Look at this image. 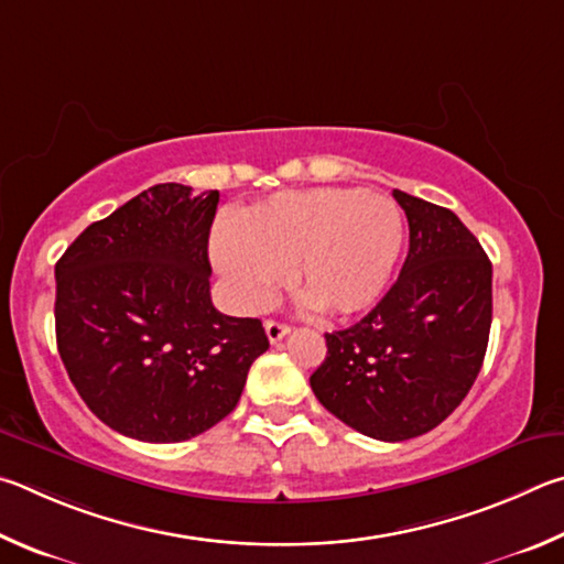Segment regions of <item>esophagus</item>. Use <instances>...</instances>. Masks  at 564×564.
Returning a JSON list of instances; mask_svg holds the SVG:
<instances>
[{"instance_id": "esophagus-1", "label": "esophagus", "mask_w": 564, "mask_h": 564, "mask_svg": "<svg viewBox=\"0 0 564 564\" xmlns=\"http://www.w3.org/2000/svg\"><path fill=\"white\" fill-rule=\"evenodd\" d=\"M264 332H267V339H270L272 344H276L280 339L288 337V334H290V327H288V324H282V322L267 319V322H264Z\"/></svg>"}]
</instances>
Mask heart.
<instances>
[{"label":"heart","instance_id":"heart-1","mask_svg":"<svg viewBox=\"0 0 564 564\" xmlns=\"http://www.w3.org/2000/svg\"><path fill=\"white\" fill-rule=\"evenodd\" d=\"M403 245V217L387 195L312 187L245 210L213 235V260L235 302L257 312L288 282L324 317H351L387 290Z\"/></svg>","mask_w":564,"mask_h":564}]
</instances>
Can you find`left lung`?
<instances>
[{"instance_id":"obj_1","label":"left lung","mask_w":564,"mask_h":564,"mask_svg":"<svg viewBox=\"0 0 564 564\" xmlns=\"http://www.w3.org/2000/svg\"><path fill=\"white\" fill-rule=\"evenodd\" d=\"M409 220L399 280L367 317L324 334L314 397L354 431L409 441L446 421L478 379L492 322V264L448 207L393 191Z\"/></svg>"}]
</instances>
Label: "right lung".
<instances>
[{
  "instance_id": "1",
  "label": "right lung",
  "mask_w": 564,
  "mask_h": 564,
  "mask_svg": "<svg viewBox=\"0 0 564 564\" xmlns=\"http://www.w3.org/2000/svg\"><path fill=\"white\" fill-rule=\"evenodd\" d=\"M220 193L161 183L91 223L56 262V347L108 429L177 443L213 429L270 349L260 319L210 300L207 237Z\"/></svg>"
}]
</instances>
